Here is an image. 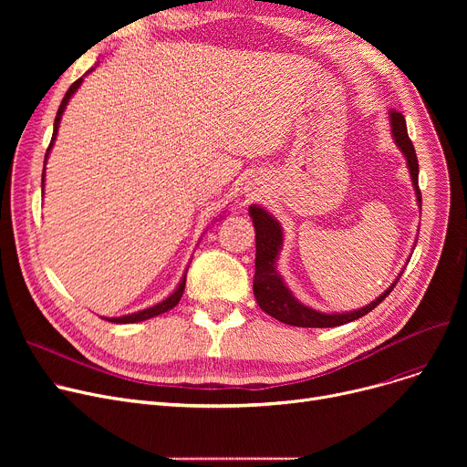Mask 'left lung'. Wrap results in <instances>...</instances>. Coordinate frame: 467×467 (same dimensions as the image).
I'll use <instances>...</instances> for the list:
<instances>
[{
	"instance_id": "1",
	"label": "left lung",
	"mask_w": 467,
	"mask_h": 467,
	"mask_svg": "<svg viewBox=\"0 0 467 467\" xmlns=\"http://www.w3.org/2000/svg\"><path fill=\"white\" fill-rule=\"evenodd\" d=\"M388 119L391 127V138H394L396 145L400 147V151L407 161L410 182L416 194V202H419V208H420L422 196L419 189V159H416L414 145L407 134L405 117L396 109H389ZM248 212L252 217V223L255 227L254 296L261 310L266 312L268 316H273L275 320L282 324L296 326V327H337L342 324L354 322L358 317L365 316L367 312H371L375 306H379L389 296V291L394 289L400 276L403 275L401 273L396 278V282L382 293V296H379L373 303L365 305L363 308L350 310V312H333V314L314 310L303 305L296 296H293L291 289L285 285L284 278L276 271V261L284 246V231H282L280 221L271 212H266L257 204H252Z\"/></svg>"
}]
</instances>
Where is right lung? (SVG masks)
Returning <instances> with one entry per match:
<instances>
[{
	"mask_svg": "<svg viewBox=\"0 0 467 467\" xmlns=\"http://www.w3.org/2000/svg\"><path fill=\"white\" fill-rule=\"evenodd\" d=\"M92 69H94V67H90L87 73H90ZM87 73H85V76H87ZM85 76H83V78H85ZM83 78H79L76 83H73V85L67 88L66 96L62 98V104H60L58 111H57V117H55L53 138H51V143H48V147H47V153H45V164H47L48 153H51L53 145H55V140H57V134H58V129H60L62 113H64V109H66V106H67V102H69V98H71L73 94H76L78 88L81 87ZM43 183H45V168H43V174H41V191H43V187H45ZM185 276H187V275H183V278L180 280V284H178V287L174 289V293H171V296H168L164 301H161V303H157V305H153V306H150V308H143V310L132 312V314H125V316H119V317H104V320H108V322H111V324H136V322L150 320V317H155V316H159V314H164V312L171 310V308H174V306L180 303V299H182V296H183V291H185Z\"/></svg>",
	"mask_w": 467,
	"mask_h": 467,
	"instance_id": "1",
	"label": "right lung"
}]
</instances>
